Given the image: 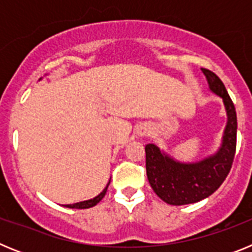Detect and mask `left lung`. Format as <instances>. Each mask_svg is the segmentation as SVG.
Instances as JSON below:
<instances>
[{
    "mask_svg": "<svg viewBox=\"0 0 252 252\" xmlns=\"http://www.w3.org/2000/svg\"><path fill=\"white\" fill-rule=\"evenodd\" d=\"M212 92L222 97L227 111L222 146L216 155L195 164L174 161L153 144L145 146L146 174L160 199L171 206L199 202L215 193L228 175L236 153L237 116L235 104L222 81L209 69L202 68Z\"/></svg>",
    "mask_w": 252,
    "mask_h": 252,
    "instance_id": "left-lung-1",
    "label": "left lung"
}]
</instances>
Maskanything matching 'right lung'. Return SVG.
<instances>
[{
	"instance_id": "obj_1",
	"label": "right lung",
	"mask_w": 252,
	"mask_h": 252,
	"mask_svg": "<svg viewBox=\"0 0 252 252\" xmlns=\"http://www.w3.org/2000/svg\"><path fill=\"white\" fill-rule=\"evenodd\" d=\"M108 186H110V182H108V184L106 186V188L103 189V192L101 193V194H98L95 198H93V199H90V201H84V202H79V203H74V204H66L65 207H68V208H78V209H84V208H91V207L95 206V204L98 203L99 201H101L102 198L104 197V194H106L107 192V188H108Z\"/></svg>"
}]
</instances>
